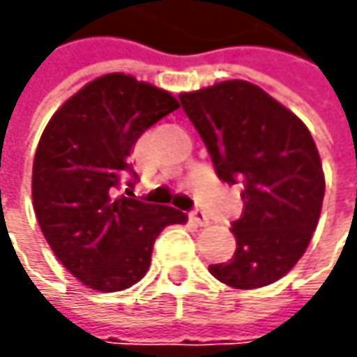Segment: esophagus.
I'll return each mask as SVG.
<instances>
[{
  "label": "esophagus",
  "instance_id": "esophagus-1",
  "mask_svg": "<svg viewBox=\"0 0 357 357\" xmlns=\"http://www.w3.org/2000/svg\"><path fill=\"white\" fill-rule=\"evenodd\" d=\"M190 218H192V222H197L199 227H206V225H208V214L204 213L202 208L192 211V213H190Z\"/></svg>",
  "mask_w": 357,
  "mask_h": 357
}]
</instances>
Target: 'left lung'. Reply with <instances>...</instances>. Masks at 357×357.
I'll return each mask as SVG.
<instances>
[{"mask_svg": "<svg viewBox=\"0 0 357 357\" xmlns=\"http://www.w3.org/2000/svg\"><path fill=\"white\" fill-rule=\"evenodd\" d=\"M178 99L218 178L244 186L242 216L232 222L234 258L211 264V274L236 290L280 280L306 252L322 213L326 181L308 127L266 91L240 79Z\"/></svg>", "mask_w": 357, "mask_h": 357, "instance_id": "obj_1", "label": "left lung"}]
</instances>
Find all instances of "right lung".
Wrapping results in <instances>:
<instances>
[{
    "mask_svg": "<svg viewBox=\"0 0 357 357\" xmlns=\"http://www.w3.org/2000/svg\"><path fill=\"white\" fill-rule=\"evenodd\" d=\"M178 109L169 91L132 75L97 77L57 109L33 158L31 195L41 232L77 280L119 292L143 278L153 244L186 214L135 199L123 181L137 139ZM132 186V181L129 183Z\"/></svg>",
    "mask_w": 357,
    "mask_h": 357,
    "instance_id": "right-lung-1",
    "label": "right lung"
}]
</instances>
